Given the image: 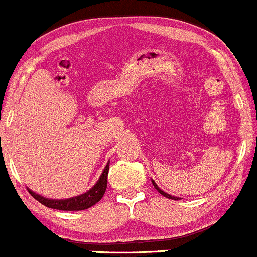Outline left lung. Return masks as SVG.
Returning a JSON list of instances; mask_svg holds the SVG:
<instances>
[{
    "label": "left lung",
    "mask_w": 257,
    "mask_h": 257,
    "mask_svg": "<svg viewBox=\"0 0 257 257\" xmlns=\"http://www.w3.org/2000/svg\"><path fill=\"white\" fill-rule=\"evenodd\" d=\"M152 184H153V186H155V188H156V190H157L158 192L162 194V196L167 197V198H169V199H175V200H178V199H179V198H176V197H173V196H170V194H168V193H166V192H163V191H162L161 188H159L158 186L156 185V182H155V181H152Z\"/></svg>",
    "instance_id": "8db88e82"
}]
</instances>
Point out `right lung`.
Instances as JSON below:
<instances>
[{"mask_svg":"<svg viewBox=\"0 0 257 257\" xmlns=\"http://www.w3.org/2000/svg\"><path fill=\"white\" fill-rule=\"evenodd\" d=\"M108 169H110V162L106 164L104 172H102L101 176H100L98 182L94 185L93 188H90L88 192H85L81 196L73 197V198L69 199H48L44 198V197L36 194L32 191L29 190V193L34 197L35 199L38 200L41 204L46 205L47 208L57 209V210H65V211H76V210H84V209L90 208L94 204L99 202L100 199L104 197L106 187H107V175H108Z\"/></svg>","mask_w":257,"mask_h":257,"instance_id":"obj_1","label":"right lung"}]
</instances>
